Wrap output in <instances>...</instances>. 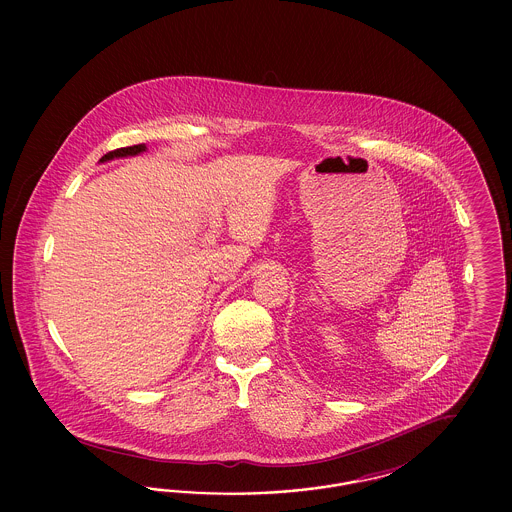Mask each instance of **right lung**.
I'll return each instance as SVG.
<instances>
[{
  "mask_svg": "<svg viewBox=\"0 0 512 512\" xmlns=\"http://www.w3.org/2000/svg\"><path fill=\"white\" fill-rule=\"evenodd\" d=\"M146 144H138V146L121 147V149H115V151H109L107 155L101 157V163L103 161H111L115 157H128V155H138L142 151H146Z\"/></svg>",
  "mask_w": 512,
  "mask_h": 512,
  "instance_id": "obj_1",
  "label": "right lung"
}]
</instances>
